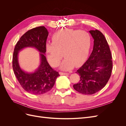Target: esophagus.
I'll use <instances>...</instances> for the list:
<instances>
[{
	"label": "esophagus",
	"instance_id": "obj_1",
	"mask_svg": "<svg viewBox=\"0 0 126 126\" xmlns=\"http://www.w3.org/2000/svg\"><path fill=\"white\" fill-rule=\"evenodd\" d=\"M59 74L60 75H68V73H66V72H60Z\"/></svg>",
	"mask_w": 126,
	"mask_h": 126
}]
</instances>
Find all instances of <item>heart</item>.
<instances>
[{"instance_id":"b5f03b06","label":"heart","mask_w":126,"mask_h":126,"mask_svg":"<svg viewBox=\"0 0 126 126\" xmlns=\"http://www.w3.org/2000/svg\"><path fill=\"white\" fill-rule=\"evenodd\" d=\"M52 41V43L46 44L48 62L53 67L57 66L63 54L65 58L60 64V68L64 70H70L84 62L89 55L91 44L88 32L73 29L55 32Z\"/></svg>"}]
</instances>
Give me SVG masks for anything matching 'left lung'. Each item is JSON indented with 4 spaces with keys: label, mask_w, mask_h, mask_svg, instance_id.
Masks as SVG:
<instances>
[{
    "label": "left lung",
    "mask_w": 126,
    "mask_h": 126,
    "mask_svg": "<svg viewBox=\"0 0 126 126\" xmlns=\"http://www.w3.org/2000/svg\"><path fill=\"white\" fill-rule=\"evenodd\" d=\"M89 32L94 40L93 50L76 72L80 80L73 86L76 91L84 94H93L102 89L108 81L112 68L111 51L104 35L98 30Z\"/></svg>",
    "instance_id": "8db88e82"
}]
</instances>
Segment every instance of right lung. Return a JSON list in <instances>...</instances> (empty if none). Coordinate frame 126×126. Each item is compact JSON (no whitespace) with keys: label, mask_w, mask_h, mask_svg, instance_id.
Listing matches in <instances>:
<instances>
[{"label":"right lung","mask_w":126,"mask_h":126,"mask_svg":"<svg viewBox=\"0 0 126 126\" xmlns=\"http://www.w3.org/2000/svg\"><path fill=\"white\" fill-rule=\"evenodd\" d=\"M48 33L44 26L29 30L21 37L14 49L13 57L14 74L21 86L30 94H41L48 92L54 87L56 79L59 76L58 72L49 65L45 56ZM26 47H34L40 52L39 67L32 73L22 70L18 63V52Z\"/></svg>","instance_id":"1"}]
</instances>
